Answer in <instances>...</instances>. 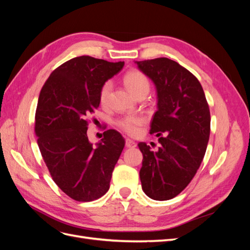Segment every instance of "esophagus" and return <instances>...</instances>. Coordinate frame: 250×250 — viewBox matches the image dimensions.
<instances>
[{
  "label": "esophagus",
  "mask_w": 250,
  "mask_h": 250,
  "mask_svg": "<svg viewBox=\"0 0 250 250\" xmlns=\"http://www.w3.org/2000/svg\"><path fill=\"white\" fill-rule=\"evenodd\" d=\"M125 146H126L127 148H134L135 146H137V143L133 142V141L130 140V139H126V141H125Z\"/></svg>",
  "instance_id": "1"
}]
</instances>
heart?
I'll return each mask as SVG.
<instances>
[{
	"instance_id": "heart-1",
	"label": "heart",
	"mask_w": 250,
	"mask_h": 250,
	"mask_svg": "<svg viewBox=\"0 0 250 250\" xmlns=\"http://www.w3.org/2000/svg\"><path fill=\"white\" fill-rule=\"evenodd\" d=\"M124 84L132 95H138L142 90H149L150 83L147 77L140 71H130L124 76ZM112 87L111 81H105L99 93V100L101 104L106 103L107 98ZM145 123V119L141 116H126L120 119L117 124L126 133L130 135H137L140 132V127Z\"/></svg>"
}]
</instances>
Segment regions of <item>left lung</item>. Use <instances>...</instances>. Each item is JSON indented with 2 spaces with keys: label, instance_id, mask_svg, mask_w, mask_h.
<instances>
[{
  "label": "left lung",
  "instance_id": "obj_1",
  "mask_svg": "<svg viewBox=\"0 0 250 250\" xmlns=\"http://www.w3.org/2000/svg\"><path fill=\"white\" fill-rule=\"evenodd\" d=\"M154 83L157 111L150 133L164 134L152 151L139 143L143 153L142 188L154 200H169L191 183L206 154L210 131V113L198 79L166 57L135 62Z\"/></svg>",
  "mask_w": 250,
  "mask_h": 250
}]
</instances>
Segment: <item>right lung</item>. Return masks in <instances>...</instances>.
<instances>
[{"label":"right lung","mask_w":250,"mask_h":250,"mask_svg":"<svg viewBox=\"0 0 250 250\" xmlns=\"http://www.w3.org/2000/svg\"><path fill=\"white\" fill-rule=\"evenodd\" d=\"M90 56L75 57L53 71L37 102L35 133L53 180L74 200L93 201L108 191L125 141L109 129L94 146L88 119L99 107L100 88L123 69Z\"/></svg>","instance_id":"obj_1"}]
</instances>
